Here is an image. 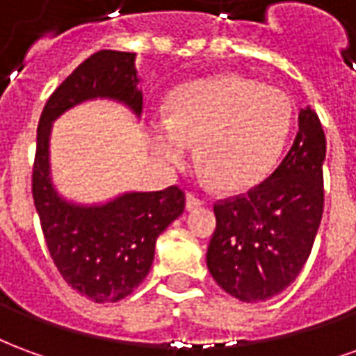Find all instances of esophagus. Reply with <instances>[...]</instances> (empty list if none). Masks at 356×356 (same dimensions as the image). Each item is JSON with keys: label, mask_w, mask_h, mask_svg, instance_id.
<instances>
[{"label": "esophagus", "mask_w": 356, "mask_h": 356, "mask_svg": "<svg viewBox=\"0 0 356 356\" xmlns=\"http://www.w3.org/2000/svg\"><path fill=\"white\" fill-rule=\"evenodd\" d=\"M202 204H204V198H200V196H196V194H194V193L186 194V209L200 208Z\"/></svg>", "instance_id": "obj_1"}]
</instances>
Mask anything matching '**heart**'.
I'll list each match as a JSON object with an SVG mask.
<instances>
[{
	"label": "heart",
	"instance_id": "heart-1",
	"mask_svg": "<svg viewBox=\"0 0 356 356\" xmlns=\"http://www.w3.org/2000/svg\"><path fill=\"white\" fill-rule=\"evenodd\" d=\"M293 125L290 97L242 76L186 83L173 95L170 120L152 124L158 154L185 165L198 145V162L223 191L261 183L282 156Z\"/></svg>",
	"mask_w": 356,
	"mask_h": 356
}]
</instances>
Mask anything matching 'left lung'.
I'll list each match as a JSON object with an SVG mask.
<instances>
[{
	"label": "left lung",
	"mask_w": 356,
	"mask_h": 356,
	"mask_svg": "<svg viewBox=\"0 0 356 356\" xmlns=\"http://www.w3.org/2000/svg\"><path fill=\"white\" fill-rule=\"evenodd\" d=\"M326 137L311 106L280 165L263 183L216 202L208 268L232 298L267 301L290 286L309 259L324 209Z\"/></svg>",
	"instance_id": "1"
}]
</instances>
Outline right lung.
I'll list each match as a JSON object with an SVG mask.
<instances>
[{"label":"right lung","instance_id":"obj_1","mask_svg":"<svg viewBox=\"0 0 356 356\" xmlns=\"http://www.w3.org/2000/svg\"><path fill=\"white\" fill-rule=\"evenodd\" d=\"M137 83L135 53L97 51L53 91L38 124L32 196L43 238L66 284L95 303L120 301L145 280L156 238L183 213L185 193L173 185L156 193H125L102 206L66 202L51 183V125L91 99H114L140 116Z\"/></svg>","mask_w":356,"mask_h":356}]
</instances>
